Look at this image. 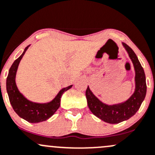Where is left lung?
Instances as JSON below:
<instances>
[{
  "label": "left lung",
  "instance_id": "1",
  "mask_svg": "<svg viewBox=\"0 0 155 155\" xmlns=\"http://www.w3.org/2000/svg\"><path fill=\"white\" fill-rule=\"evenodd\" d=\"M125 50L132 61L135 71V90L130 98L122 103L107 105L101 102L87 86L85 95L91 111L100 120L110 124H117L128 120L137 113L146 94V75L133 50L125 43Z\"/></svg>",
  "mask_w": 155,
  "mask_h": 155
}]
</instances>
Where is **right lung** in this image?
Wrapping results in <instances>:
<instances>
[{"label":"right lung","instance_id":"add662e5","mask_svg":"<svg viewBox=\"0 0 155 155\" xmlns=\"http://www.w3.org/2000/svg\"><path fill=\"white\" fill-rule=\"evenodd\" d=\"M29 47L30 45L24 49L22 54L13 62L9 68V74L6 79V91L9 96V102L15 113L21 118L27 120L29 123H37L48 120L54 114L60 106L62 94L72 87L73 85L61 89L53 100L47 103H37L31 102L25 98L18 89L15 82V76L19 63Z\"/></svg>","mask_w":155,"mask_h":155}]
</instances>
